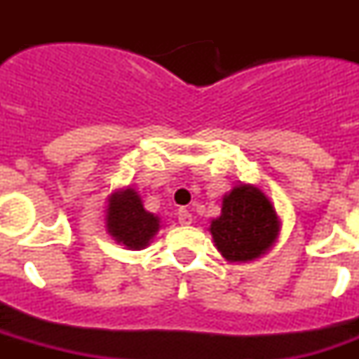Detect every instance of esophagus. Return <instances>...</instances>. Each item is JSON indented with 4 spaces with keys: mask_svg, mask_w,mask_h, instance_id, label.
Returning <instances> with one entry per match:
<instances>
[{
    "mask_svg": "<svg viewBox=\"0 0 359 359\" xmlns=\"http://www.w3.org/2000/svg\"><path fill=\"white\" fill-rule=\"evenodd\" d=\"M177 221H180V224H183V226L192 224V214H190L187 208H180V212H177Z\"/></svg>",
    "mask_w": 359,
    "mask_h": 359,
    "instance_id": "esophagus-1",
    "label": "esophagus"
}]
</instances>
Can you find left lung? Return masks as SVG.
Instances as JSON below:
<instances>
[{
  "label": "left lung",
  "mask_w": 359,
  "mask_h": 359,
  "mask_svg": "<svg viewBox=\"0 0 359 359\" xmlns=\"http://www.w3.org/2000/svg\"><path fill=\"white\" fill-rule=\"evenodd\" d=\"M212 239L228 262H248L264 255L277 241L280 221L261 189L237 185L223 198L221 215L212 219Z\"/></svg>",
  "instance_id": "1"
}]
</instances>
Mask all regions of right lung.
<instances>
[{
	"label": "right lung",
	"instance_id": "add662e5",
	"mask_svg": "<svg viewBox=\"0 0 359 359\" xmlns=\"http://www.w3.org/2000/svg\"><path fill=\"white\" fill-rule=\"evenodd\" d=\"M106 212L109 236L128 250H144L160 230V217L145 210L142 198L131 187L113 192Z\"/></svg>",
	"mask_w": 359,
	"mask_h": 359
}]
</instances>
